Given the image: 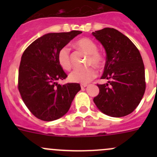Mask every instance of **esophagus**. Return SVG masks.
I'll use <instances>...</instances> for the list:
<instances>
[{
  "label": "esophagus",
  "instance_id": "1",
  "mask_svg": "<svg viewBox=\"0 0 157 157\" xmlns=\"http://www.w3.org/2000/svg\"><path fill=\"white\" fill-rule=\"evenodd\" d=\"M80 86H81L82 90H83V89H85L86 86H87V84H81L80 85Z\"/></svg>",
  "mask_w": 157,
  "mask_h": 157
}]
</instances>
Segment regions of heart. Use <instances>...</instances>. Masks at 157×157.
Masks as SVG:
<instances>
[{"mask_svg": "<svg viewBox=\"0 0 157 157\" xmlns=\"http://www.w3.org/2000/svg\"><path fill=\"white\" fill-rule=\"evenodd\" d=\"M76 46L86 52L89 55L87 64L93 65L97 68L103 66L104 59L101 54L98 52V46L96 42L89 38H82L76 42ZM57 59L60 67L65 71L71 68V58L68 47L64 46L58 51ZM96 77V71L93 67L80 70L76 69L69 74V80L72 83L86 84L90 83Z\"/></svg>", "mask_w": 157, "mask_h": 157, "instance_id": "obj_1", "label": "heart"}]
</instances>
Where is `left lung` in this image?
<instances>
[{"mask_svg":"<svg viewBox=\"0 0 157 157\" xmlns=\"http://www.w3.org/2000/svg\"><path fill=\"white\" fill-rule=\"evenodd\" d=\"M106 53L99 93L93 99L97 108L111 117L125 116L137 108L145 92V70L140 52L127 36L113 28L92 33Z\"/></svg>","mask_w":157,"mask_h":157,"instance_id":"obj_1","label":"left lung"}]
</instances>
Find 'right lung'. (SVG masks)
<instances>
[{"label": "right lung", "instance_id": "1", "mask_svg": "<svg viewBox=\"0 0 157 157\" xmlns=\"http://www.w3.org/2000/svg\"><path fill=\"white\" fill-rule=\"evenodd\" d=\"M81 31L47 33L24 51L19 68L18 89L25 105L36 118L45 121L58 119L68 112L79 83L58 84L67 77L57 59L58 51Z\"/></svg>", "mask_w": 157, "mask_h": 157}]
</instances>
